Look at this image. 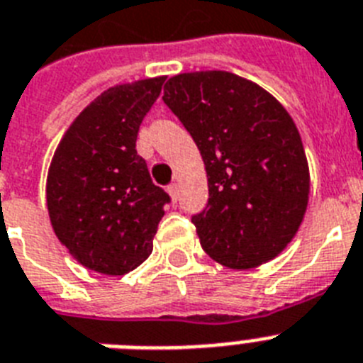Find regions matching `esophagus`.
I'll list each match as a JSON object with an SVG mask.
<instances>
[{"mask_svg": "<svg viewBox=\"0 0 363 363\" xmlns=\"http://www.w3.org/2000/svg\"><path fill=\"white\" fill-rule=\"evenodd\" d=\"M167 191H169L173 203H177V199H179V184H177V182H172V184L167 186Z\"/></svg>", "mask_w": 363, "mask_h": 363, "instance_id": "esophagus-1", "label": "esophagus"}]
</instances>
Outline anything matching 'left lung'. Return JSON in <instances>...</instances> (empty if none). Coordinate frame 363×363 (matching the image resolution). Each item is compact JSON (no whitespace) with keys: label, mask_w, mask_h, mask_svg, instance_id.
Listing matches in <instances>:
<instances>
[{"label":"left lung","mask_w":363,"mask_h":363,"mask_svg":"<svg viewBox=\"0 0 363 363\" xmlns=\"http://www.w3.org/2000/svg\"><path fill=\"white\" fill-rule=\"evenodd\" d=\"M162 99L205 162L208 203L191 216L201 247L230 269L275 258L297 233L310 191L290 114L264 88L228 72L175 75Z\"/></svg>","instance_id":"8db88e82"}]
</instances>
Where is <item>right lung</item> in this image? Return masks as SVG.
<instances>
[{"label": "right lung", "mask_w": 363, "mask_h": 363, "mask_svg": "<svg viewBox=\"0 0 363 363\" xmlns=\"http://www.w3.org/2000/svg\"><path fill=\"white\" fill-rule=\"evenodd\" d=\"M166 77L108 88L75 118L48 175V210L64 247L84 267L125 275L153 251L169 196L136 153L145 114Z\"/></svg>", "instance_id": "obj_1"}]
</instances>
